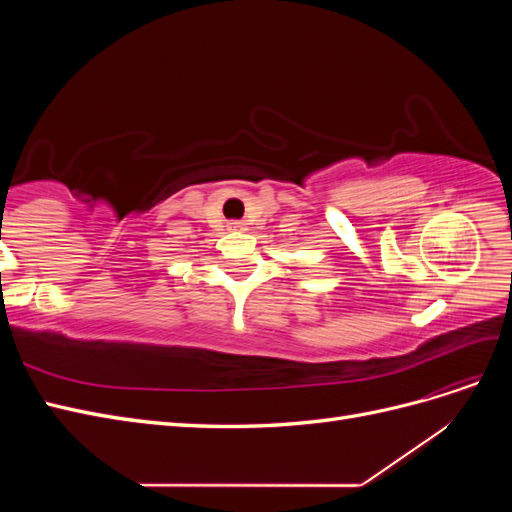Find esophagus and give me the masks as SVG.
<instances>
[{"mask_svg": "<svg viewBox=\"0 0 512 512\" xmlns=\"http://www.w3.org/2000/svg\"><path fill=\"white\" fill-rule=\"evenodd\" d=\"M226 228L232 230V232H239V230H245V222H241V220H230V222L226 224Z\"/></svg>", "mask_w": 512, "mask_h": 512, "instance_id": "obj_1", "label": "esophagus"}]
</instances>
